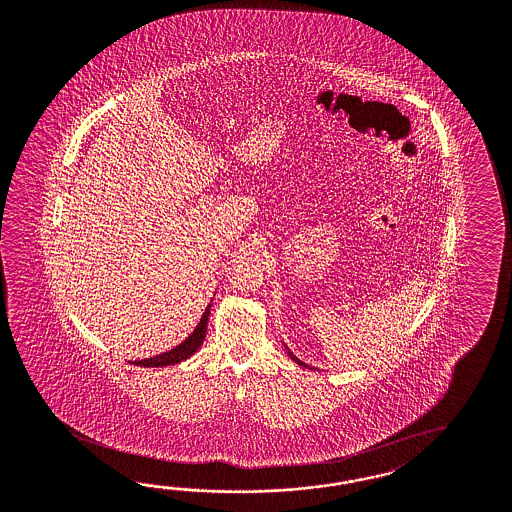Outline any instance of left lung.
I'll list each match as a JSON object with an SVG mask.
<instances>
[{
	"label": "left lung",
	"mask_w": 512,
	"mask_h": 512,
	"mask_svg": "<svg viewBox=\"0 0 512 512\" xmlns=\"http://www.w3.org/2000/svg\"><path fill=\"white\" fill-rule=\"evenodd\" d=\"M285 348H287V345H285ZM287 354H289V356H291V360L296 361V363H298V365H302V367H305V369H311V365H307V363H304V361L298 360V358H296V356H294V354H292V352H291V350H289V348H287Z\"/></svg>",
	"instance_id": "1"
}]
</instances>
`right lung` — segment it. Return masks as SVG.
<instances>
[{"label":"right lung","instance_id":"add662e5","mask_svg":"<svg viewBox=\"0 0 512 512\" xmlns=\"http://www.w3.org/2000/svg\"><path fill=\"white\" fill-rule=\"evenodd\" d=\"M210 307L212 304L207 305L203 317L199 320V324L195 326L194 332L190 333L180 345L167 350L164 354L152 356V358H145V360L132 361L134 365L139 367H167V365H177L180 361L188 360L190 356H194L195 352L201 348L205 335H207L208 315H210Z\"/></svg>","mask_w":512,"mask_h":512}]
</instances>
